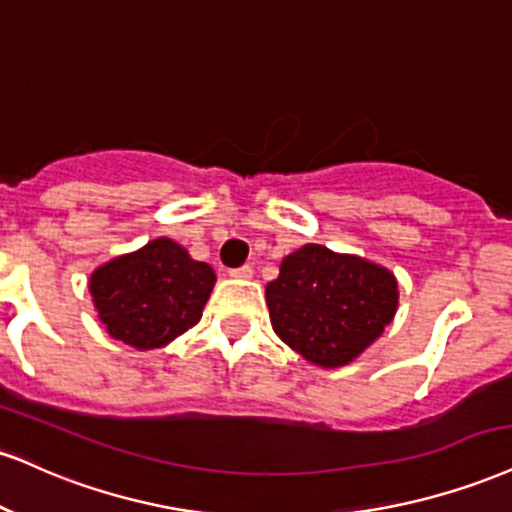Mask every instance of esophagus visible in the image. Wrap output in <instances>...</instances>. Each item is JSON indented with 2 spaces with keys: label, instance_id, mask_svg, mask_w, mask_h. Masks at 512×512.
<instances>
[{
  "label": "esophagus",
  "instance_id": "esophagus-1",
  "mask_svg": "<svg viewBox=\"0 0 512 512\" xmlns=\"http://www.w3.org/2000/svg\"><path fill=\"white\" fill-rule=\"evenodd\" d=\"M229 274L233 276V279H250V276H252V267H250V264H243V267L231 269Z\"/></svg>",
  "mask_w": 512,
  "mask_h": 512
}]
</instances>
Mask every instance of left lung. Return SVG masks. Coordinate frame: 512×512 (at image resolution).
<instances>
[{"mask_svg": "<svg viewBox=\"0 0 512 512\" xmlns=\"http://www.w3.org/2000/svg\"><path fill=\"white\" fill-rule=\"evenodd\" d=\"M276 336L307 362L343 367L384 334L398 310V281L386 267L307 243L283 257L267 283Z\"/></svg>", "mask_w": 512, "mask_h": 512, "instance_id": "1", "label": "left lung"}]
</instances>
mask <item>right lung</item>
<instances>
[{"label": "right lung", "instance_id": "1", "mask_svg": "<svg viewBox=\"0 0 512 512\" xmlns=\"http://www.w3.org/2000/svg\"><path fill=\"white\" fill-rule=\"evenodd\" d=\"M214 281L209 264L193 260L171 238H155L97 267L90 276V295L109 336L152 350L200 322Z\"/></svg>", "mask_w": 512, "mask_h": 512}]
</instances>
